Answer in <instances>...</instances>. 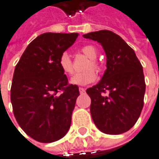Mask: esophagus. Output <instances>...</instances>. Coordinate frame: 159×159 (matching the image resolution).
<instances>
[{
    "instance_id": "esophagus-1",
    "label": "esophagus",
    "mask_w": 159,
    "mask_h": 159,
    "mask_svg": "<svg viewBox=\"0 0 159 159\" xmlns=\"http://www.w3.org/2000/svg\"><path fill=\"white\" fill-rule=\"evenodd\" d=\"M79 90H80V94H84L85 93V88H83V87H80L79 88Z\"/></svg>"
}]
</instances>
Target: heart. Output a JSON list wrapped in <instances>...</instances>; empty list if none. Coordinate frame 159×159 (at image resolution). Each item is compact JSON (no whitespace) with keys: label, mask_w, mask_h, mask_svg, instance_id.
Returning a JSON list of instances; mask_svg holds the SVG:
<instances>
[{"label":"heart","mask_w":159,"mask_h":159,"mask_svg":"<svg viewBox=\"0 0 159 159\" xmlns=\"http://www.w3.org/2000/svg\"><path fill=\"white\" fill-rule=\"evenodd\" d=\"M81 52L90 60L85 67L87 71L77 73L71 79V83L77 86H86L93 82L96 79V73L93 70H94L97 72H99L102 70V66L96 60V57L98 56L96 48L93 45L87 44L81 48ZM58 65L65 74L71 75L73 73V71H74L73 65H72V59L67 52H64L61 54L58 60ZM92 69L94 70H92Z\"/></svg>","instance_id":"heart-1"}]
</instances>
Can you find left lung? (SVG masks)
<instances>
[{"instance_id": "1", "label": "left lung", "mask_w": 159, "mask_h": 159, "mask_svg": "<svg viewBox=\"0 0 159 159\" xmlns=\"http://www.w3.org/2000/svg\"><path fill=\"white\" fill-rule=\"evenodd\" d=\"M83 37L100 43L107 56V69L102 80L87 89L93 121L105 134H122L135 125L143 107V66L134 50L116 33L104 30ZM107 92L109 94L105 96Z\"/></svg>"}]
</instances>
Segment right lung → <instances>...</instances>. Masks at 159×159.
Here are the masks:
<instances>
[{
	"label": "right lung",
	"instance_id": "1",
	"mask_svg": "<svg viewBox=\"0 0 159 159\" xmlns=\"http://www.w3.org/2000/svg\"><path fill=\"white\" fill-rule=\"evenodd\" d=\"M78 33H43L30 43L16 66L10 99L23 131L36 141L52 143L69 130L77 85H69L58 65Z\"/></svg>",
	"mask_w": 159,
	"mask_h": 159
}]
</instances>
